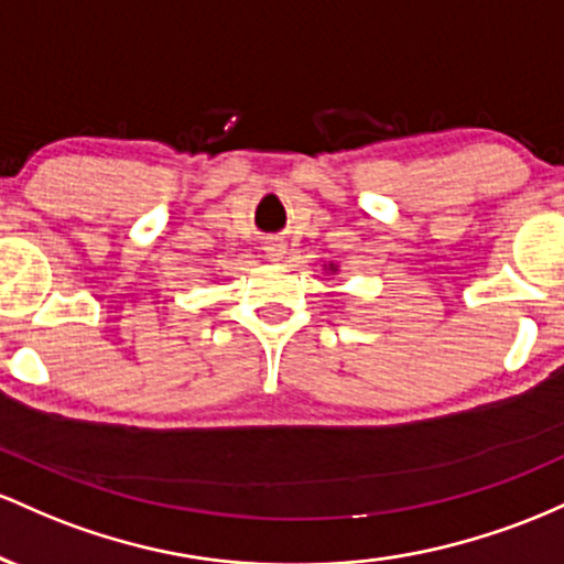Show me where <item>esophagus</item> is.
<instances>
[{"label":"esophagus","mask_w":564,"mask_h":564,"mask_svg":"<svg viewBox=\"0 0 564 564\" xmlns=\"http://www.w3.org/2000/svg\"><path fill=\"white\" fill-rule=\"evenodd\" d=\"M265 256L271 258V261H280V258L284 256V242L282 239H271V242H265Z\"/></svg>","instance_id":"obj_1"}]
</instances>
